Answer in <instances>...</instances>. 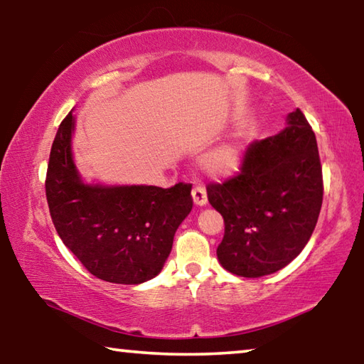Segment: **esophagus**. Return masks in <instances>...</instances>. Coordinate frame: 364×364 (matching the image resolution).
I'll return each mask as SVG.
<instances>
[{
  "instance_id": "34e87169",
  "label": "esophagus",
  "mask_w": 364,
  "mask_h": 364,
  "mask_svg": "<svg viewBox=\"0 0 364 364\" xmlns=\"http://www.w3.org/2000/svg\"><path fill=\"white\" fill-rule=\"evenodd\" d=\"M191 194H193V200H194L196 205L202 207V205L207 204V193L202 186H196Z\"/></svg>"
}]
</instances>
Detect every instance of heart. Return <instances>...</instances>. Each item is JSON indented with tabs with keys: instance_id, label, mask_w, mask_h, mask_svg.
I'll return each mask as SVG.
<instances>
[{
	"instance_id": "b5f03b06",
	"label": "heart",
	"mask_w": 364,
	"mask_h": 364,
	"mask_svg": "<svg viewBox=\"0 0 364 364\" xmlns=\"http://www.w3.org/2000/svg\"><path fill=\"white\" fill-rule=\"evenodd\" d=\"M242 162V147L237 143H225L215 149L208 151L204 159H202V165L208 171V173L223 176L230 175L241 167Z\"/></svg>"
}]
</instances>
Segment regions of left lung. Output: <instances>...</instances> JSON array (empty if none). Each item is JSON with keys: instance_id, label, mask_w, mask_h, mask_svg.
I'll return each mask as SVG.
<instances>
[{"instance_id": "8db88e82", "label": "left lung", "mask_w": 364, "mask_h": 364, "mask_svg": "<svg viewBox=\"0 0 364 364\" xmlns=\"http://www.w3.org/2000/svg\"><path fill=\"white\" fill-rule=\"evenodd\" d=\"M286 123L278 134L247 147L241 173L207 188L208 202L225 220L218 262L242 278H260L291 263L310 241L321 210L315 133L300 109Z\"/></svg>"}]
</instances>
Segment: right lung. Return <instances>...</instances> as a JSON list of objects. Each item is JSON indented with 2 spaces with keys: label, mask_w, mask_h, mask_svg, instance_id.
I'll list each match as a JSON object with an SVG mask.
<instances>
[{
  "label": "right lung",
  "mask_w": 364,
  "mask_h": 364,
  "mask_svg": "<svg viewBox=\"0 0 364 364\" xmlns=\"http://www.w3.org/2000/svg\"><path fill=\"white\" fill-rule=\"evenodd\" d=\"M75 115L60 123L49 154L46 199L65 247L96 278L141 284L162 271L178 226L193 208L191 184L86 183L75 165Z\"/></svg>",
  "instance_id": "obj_1"
}]
</instances>
